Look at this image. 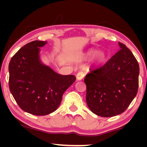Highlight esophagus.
I'll list each match as a JSON object with an SVG mask.
<instances>
[{
  "instance_id": "34e87169",
  "label": "esophagus",
  "mask_w": 147,
  "mask_h": 147,
  "mask_svg": "<svg viewBox=\"0 0 147 147\" xmlns=\"http://www.w3.org/2000/svg\"><path fill=\"white\" fill-rule=\"evenodd\" d=\"M84 76H85V74L84 73V72L80 71V72H79L77 74V76H76V78H77V79L78 81H81L82 79L84 78Z\"/></svg>"
}]
</instances>
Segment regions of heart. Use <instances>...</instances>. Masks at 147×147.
Listing matches in <instances>:
<instances>
[{
	"label": "heart",
	"instance_id": "1",
	"mask_svg": "<svg viewBox=\"0 0 147 147\" xmlns=\"http://www.w3.org/2000/svg\"><path fill=\"white\" fill-rule=\"evenodd\" d=\"M92 63L97 64L102 63L105 61L106 58V54L105 52L102 50H98L96 51L95 48H89L86 51H85L82 54L81 58L82 59H87L90 58Z\"/></svg>",
	"mask_w": 147,
	"mask_h": 147
}]
</instances>
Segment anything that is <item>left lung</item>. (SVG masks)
<instances>
[{
    "label": "left lung",
    "mask_w": 147,
    "mask_h": 147,
    "mask_svg": "<svg viewBox=\"0 0 147 147\" xmlns=\"http://www.w3.org/2000/svg\"><path fill=\"white\" fill-rule=\"evenodd\" d=\"M118 43L120 50L84 79L88 106L101 117L122 113L138 92L139 64L125 45Z\"/></svg>",
    "instance_id": "1"
}]
</instances>
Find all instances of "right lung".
<instances>
[{
  "label": "right lung",
  "mask_w": 147,
  "mask_h": 147,
  "mask_svg": "<svg viewBox=\"0 0 147 147\" xmlns=\"http://www.w3.org/2000/svg\"><path fill=\"white\" fill-rule=\"evenodd\" d=\"M46 43L34 41L25 45L9 64L10 92L22 110L34 115L56 111L64 92L76 79L74 75L57 73L42 62L40 48Z\"/></svg>",
  "instance_id": "obj_1"
}]
</instances>
